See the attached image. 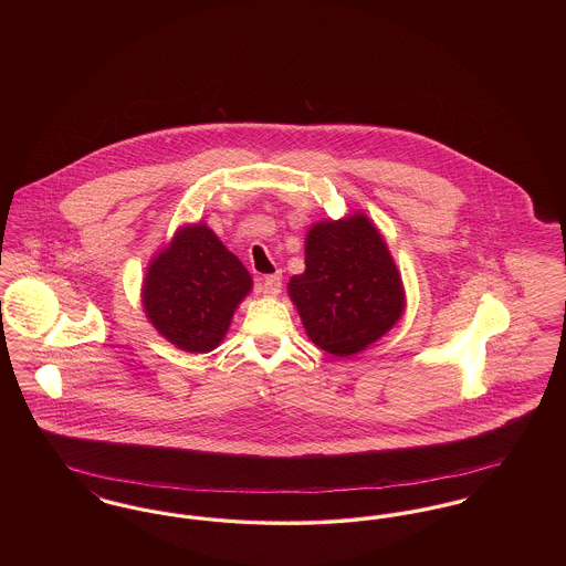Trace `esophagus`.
<instances>
[{
    "mask_svg": "<svg viewBox=\"0 0 566 566\" xmlns=\"http://www.w3.org/2000/svg\"><path fill=\"white\" fill-rule=\"evenodd\" d=\"M261 291H263V295L265 296L280 295V291H282V273L277 271V273H271V275H265V280H263V286H261Z\"/></svg>",
    "mask_w": 566,
    "mask_h": 566,
    "instance_id": "obj_1",
    "label": "esophagus"
}]
</instances>
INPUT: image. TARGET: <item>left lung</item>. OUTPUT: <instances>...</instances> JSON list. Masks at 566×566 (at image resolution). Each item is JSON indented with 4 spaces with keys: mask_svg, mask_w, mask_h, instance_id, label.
<instances>
[{
    "mask_svg": "<svg viewBox=\"0 0 566 566\" xmlns=\"http://www.w3.org/2000/svg\"><path fill=\"white\" fill-rule=\"evenodd\" d=\"M307 337L333 356L367 350L403 316L401 271L363 212L321 220L305 238V271L289 282Z\"/></svg>",
    "mask_w": 566,
    "mask_h": 566,
    "instance_id": "obj_1",
    "label": "left lung"
}]
</instances>
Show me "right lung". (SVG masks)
Masks as SVG:
<instances>
[{
  "mask_svg": "<svg viewBox=\"0 0 566 566\" xmlns=\"http://www.w3.org/2000/svg\"><path fill=\"white\" fill-rule=\"evenodd\" d=\"M252 291L242 261L206 222L182 224L148 263L142 305L157 333L180 350L212 352Z\"/></svg>",
  "mask_w": 566,
  "mask_h": 566,
  "instance_id": "add662e5",
  "label": "right lung"
}]
</instances>
